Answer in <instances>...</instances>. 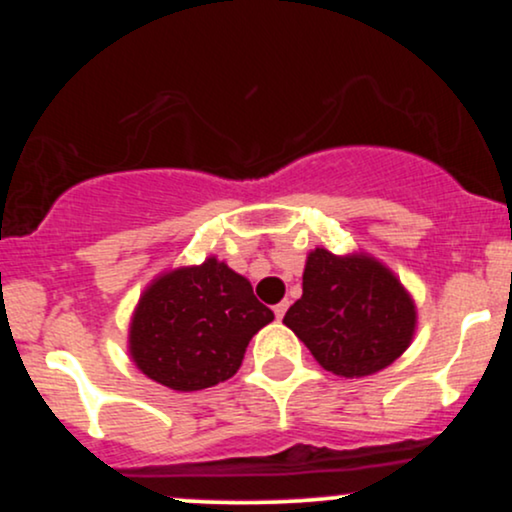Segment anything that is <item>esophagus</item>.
Segmentation results:
<instances>
[{
    "mask_svg": "<svg viewBox=\"0 0 512 512\" xmlns=\"http://www.w3.org/2000/svg\"><path fill=\"white\" fill-rule=\"evenodd\" d=\"M286 310H289V301L276 303V305H274V315H276V320H281V317L286 315Z\"/></svg>",
    "mask_w": 512,
    "mask_h": 512,
    "instance_id": "esophagus-1",
    "label": "esophagus"
}]
</instances>
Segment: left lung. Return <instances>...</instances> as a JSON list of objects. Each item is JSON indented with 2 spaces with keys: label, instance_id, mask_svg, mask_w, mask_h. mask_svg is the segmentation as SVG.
I'll use <instances>...</instances> for the list:
<instances>
[{
  "label": "left lung",
  "instance_id": "obj_1",
  "mask_svg": "<svg viewBox=\"0 0 512 512\" xmlns=\"http://www.w3.org/2000/svg\"><path fill=\"white\" fill-rule=\"evenodd\" d=\"M416 303L399 276L368 252H308L303 296L284 315L322 368L366 378L395 363L416 332Z\"/></svg>",
  "mask_w": 512,
  "mask_h": 512
}]
</instances>
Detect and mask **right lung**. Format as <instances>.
<instances>
[{"label": "right lung", "mask_w": 512, "mask_h": 512, "mask_svg": "<svg viewBox=\"0 0 512 512\" xmlns=\"http://www.w3.org/2000/svg\"><path fill=\"white\" fill-rule=\"evenodd\" d=\"M272 320L250 281L211 255L151 279L129 320L127 351L154 383L195 392L233 378L250 339Z\"/></svg>", "instance_id": "1"}]
</instances>
